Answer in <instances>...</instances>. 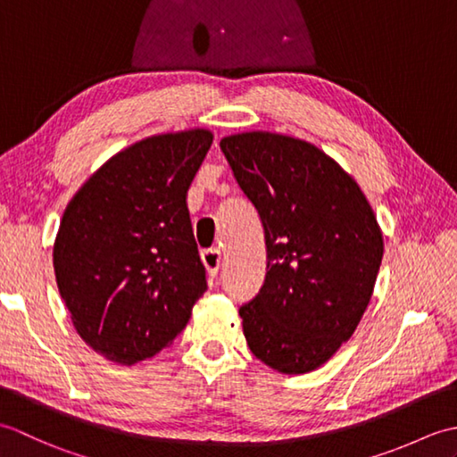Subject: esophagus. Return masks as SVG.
I'll list each match as a JSON object with an SVG mask.
<instances>
[{"instance_id": "obj_1", "label": "esophagus", "mask_w": 457, "mask_h": 457, "mask_svg": "<svg viewBox=\"0 0 457 457\" xmlns=\"http://www.w3.org/2000/svg\"><path fill=\"white\" fill-rule=\"evenodd\" d=\"M200 257H202L204 267H206L208 277H210V278H216L218 269H220V265H221V253H220V249H204L202 253H200Z\"/></svg>"}]
</instances>
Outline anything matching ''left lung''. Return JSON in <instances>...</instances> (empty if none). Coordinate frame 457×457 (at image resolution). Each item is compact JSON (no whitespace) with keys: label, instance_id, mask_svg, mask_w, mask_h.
<instances>
[{"label":"left lung","instance_id":"left-lung-1","mask_svg":"<svg viewBox=\"0 0 457 457\" xmlns=\"http://www.w3.org/2000/svg\"><path fill=\"white\" fill-rule=\"evenodd\" d=\"M220 147L265 229V283L239 308L247 345L278 373L314 371L363 318L381 228L359 184L312 143L247 131Z\"/></svg>","mask_w":457,"mask_h":457}]
</instances>
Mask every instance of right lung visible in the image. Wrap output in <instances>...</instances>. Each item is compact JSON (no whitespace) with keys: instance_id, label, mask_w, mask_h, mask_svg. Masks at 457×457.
<instances>
[{"instance_id":"1","label":"right lung","mask_w":457,"mask_h":457,"mask_svg":"<svg viewBox=\"0 0 457 457\" xmlns=\"http://www.w3.org/2000/svg\"><path fill=\"white\" fill-rule=\"evenodd\" d=\"M208 129L153 135L113 154L62 213L53 263L76 332L133 365L169 347L206 293L187 194Z\"/></svg>"}]
</instances>
